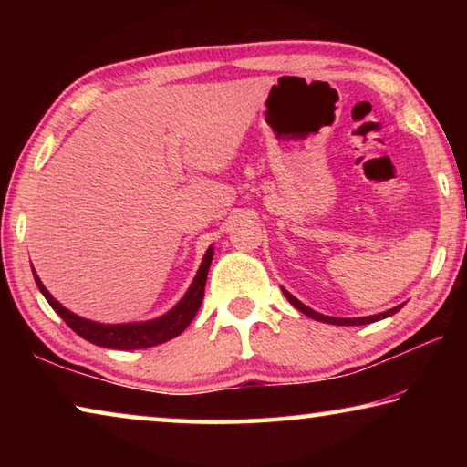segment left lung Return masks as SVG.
Here are the masks:
<instances>
[{
    "label": "left lung",
    "instance_id": "1",
    "mask_svg": "<svg viewBox=\"0 0 467 467\" xmlns=\"http://www.w3.org/2000/svg\"><path fill=\"white\" fill-rule=\"evenodd\" d=\"M282 292H284V296L288 298V303H290L292 306H296V309H298L300 313H305L306 317H311V319H315V321L331 323V326H367V323H375V321H379V319H385V317H389V315L398 313V311L401 309V306H404V305H400V306H393V309H389V311H385V313H379V315H370V317H354V319H342V317H327V315H321V313H317V311H313V309H309V306H306V305L300 303L298 298L292 296L288 290H282Z\"/></svg>",
    "mask_w": 467,
    "mask_h": 467
}]
</instances>
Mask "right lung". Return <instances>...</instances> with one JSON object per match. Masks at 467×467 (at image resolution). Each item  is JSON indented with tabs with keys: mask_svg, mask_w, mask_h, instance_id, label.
Masks as SVG:
<instances>
[{
	"mask_svg": "<svg viewBox=\"0 0 467 467\" xmlns=\"http://www.w3.org/2000/svg\"><path fill=\"white\" fill-rule=\"evenodd\" d=\"M212 257H214V249L210 247L208 251H205L203 262L200 265V270H197L192 286H189V290H187V295L181 298L167 315H162V317L152 319V321L117 323V326H105V323L84 319V317H80V315L67 311L66 306H61L57 300L49 295V290L43 286V282L38 280L35 270H33V275H35L38 290H41L43 296L47 298V303L53 306V311L57 313L59 317L66 321L78 336L88 339V342L97 344V346L113 348V350H140V348H150V346L169 342V339L177 337L181 331H183L189 323L193 321L195 313L200 311V306H202L205 280H208Z\"/></svg>",
	"mask_w": 467,
	"mask_h": 467,
	"instance_id": "obj_1",
	"label": "right lung"
}]
</instances>
